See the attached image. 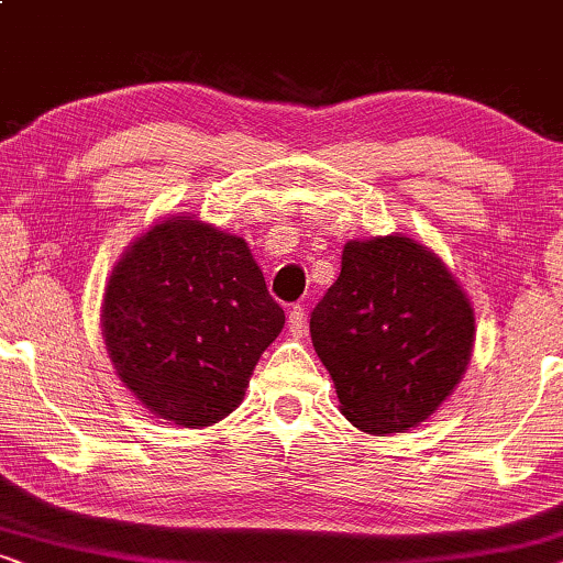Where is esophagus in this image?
Segmentation results:
<instances>
[{
  "mask_svg": "<svg viewBox=\"0 0 563 563\" xmlns=\"http://www.w3.org/2000/svg\"><path fill=\"white\" fill-rule=\"evenodd\" d=\"M288 329L292 336H303L306 334V308L303 306H292L288 311Z\"/></svg>",
  "mask_w": 563,
  "mask_h": 563,
  "instance_id": "obj_1",
  "label": "esophagus"
}]
</instances>
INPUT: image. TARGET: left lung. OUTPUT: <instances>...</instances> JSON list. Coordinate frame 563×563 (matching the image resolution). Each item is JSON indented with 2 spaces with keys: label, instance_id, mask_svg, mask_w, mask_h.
I'll return each mask as SVG.
<instances>
[{
  "label": "left lung",
  "instance_id": "obj_1",
  "mask_svg": "<svg viewBox=\"0 0 563 563\" xmlns=\"http://www.w3.org/2000/svg\"><path fill=\"white\" fill-rule=\"evenodd\" d=\"M311 339L342 413L367 433L426 421L462 379L474 311L446 265L408 236L346 242L311 313Z\"/></svg>",
  "mask_w": 563,
  "mask_h": 563
}]
</instances>
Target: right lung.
Listing matches in <instances>:
<instances>
[{
    "instance_id": "1",
    "label": "right lung",
    "mask_w": 563,
    "mask_h": 563,
    "mask_svg": "<svg viewBox=\"0 0 563 563\" xmlns=\"http://www.w3.org/2000/svg\"><path fill=\"white\" fill-rule=\"evenodd\" d=\"M107 350L122 383L165 421L203 429L240 406L285 313L247 242L168 219L126 250L107 285Z\"/></svg>"
}]
</instances>
